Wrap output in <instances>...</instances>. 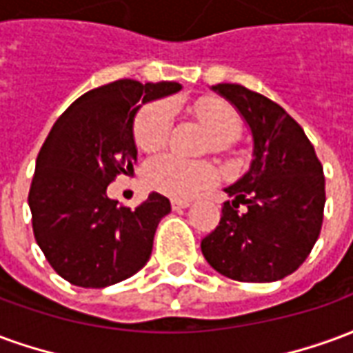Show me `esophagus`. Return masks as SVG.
<instances>
[{
  "mask_svg": "<svg viewBox=\"0 0 353 353\" xmlns=\"http://www.w3.org/2000/svg\"><path fill=\"white\" fill-rule=\"evenodd\" d=\"M191 206V202L189 200H172V210H185V208Z\"/></svg>",
  "mask_w": 353,
  "mask_h": 353,
  "instance_id": "1",
  "label": "esophagus"
}]
</instances>
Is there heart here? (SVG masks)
I'll return each instance as SVG.
<instances>
[{
    "mask_svg": "<svg viewBox=\"0 0 353 353\" xmlns=\"http://www.w3.org/2000/svg\"><path fill=\"white\" fill-rule=\"evenodd\" d=\"M194 113L214 134L215 151H227L238 138L242 121L230 103L204 98L194 103ZM172 130V108L168 101H151L139 109L134 121V139L143 151H159L166 145ZM219 172L212 162L187 161L177 154H161L147 164L145 181L154 191L172 199H191L217 181Z\"/></svg>",
    "mask_w": 353,
    "mask_h": 353,
    "instance_id": "heart-1",
    "label": "heart"
}]
</instances>
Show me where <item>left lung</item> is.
Instances as JSON below:
<instances>
[{
	"label": "left lung",
	"instance_id": "8db88e82",
	"mask_svg": "<svg viewBox=\"0 0 353 353\" xmlns=\"http://www.w3.org/2000/svg\"><path fill=\"white\" fill-rule=\"evenodd\" d=\"M214 90L242 113L253 134L248 174L227 187L221 221L202 240V253L223 276L276 281L310 255L323 223L325 177L314 145L276 101L242 85Z\"/></svg>",
	"mask_w": 353,
	"mask_h": 353
}]
</instances>
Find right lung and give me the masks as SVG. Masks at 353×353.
<instances>
[{
    "label": "right lung",
    "instance_id": "right-lung-1",
    "mask_svg": "<svg viewBox=\"0 0 353 353\" xmlns=\"http://www.w3.org/2000/svg\"><path fill=\"white\" fill-rule=\"evenodd\" d=\"M179 83L119 79L88 90L65 109L45 139L28 194L35 242L73 285L108 288L141 270L170 200L151 192L136 210L108 196V185L134 170L132 134L139 103Z\"/></svg>",
    "mask_w": 353,
    "mask_h": 353
}]
</instances>
